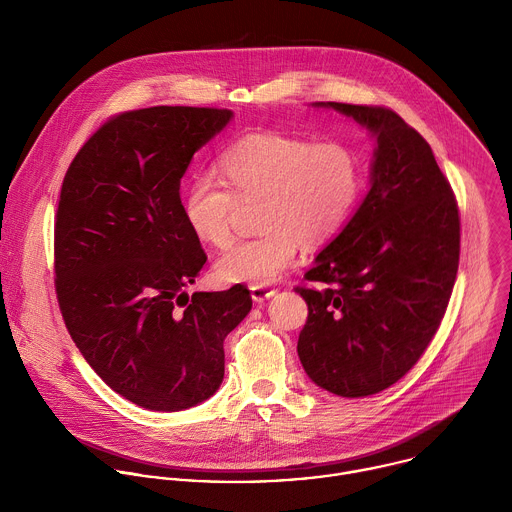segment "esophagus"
<instances>
[{
  "label": "esophagus",
  "instance_id": "esophagus-1",
  "mask_svg": "<svg viewBox=\"0 0 512 512\" xmlns=\"http://www.w3.org/2000/svg\"><path fill=\"white\" fill-rule=\"evenodd\" d=\"M275 294V287L269 285H251V298L253 302H265Z\"/></svg>",
  "mask_w": 512,
  "mask_h": 512
}]
</instances>
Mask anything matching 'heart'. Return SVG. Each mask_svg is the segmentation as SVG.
<instances>
[{"label":"heart","instance_id":"b5f03b06","mask_svg":"<svg viewBox=\"0 0 512 512\" xmlns=\"http://www.w3.org/2000/svg\"><path fill=\"white\" fill-rule=\"evenodd\" d=\"M221 175L194 174L184 194L192 233L225 247L233 237L239 202L257 208V237L231 245L216 261L221 279L267 285L296 261L302 241L318 247L334 239L360 192L358 160L340 141L312 143L261 131L237 139L221 156Z\"/></svg>","mask_w":512,"mask_h":512}]
</instances>
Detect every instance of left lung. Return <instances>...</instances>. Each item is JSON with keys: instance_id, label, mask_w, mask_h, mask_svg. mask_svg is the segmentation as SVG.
I'll return each mask as SVG.
<instances>
[{"instance_id": "left-lung-1", "label": "left lung", "mask_w": 512, "mask_h": 512, "mask_svg": "<svg viewBox=\"0 0 512 512\" xmlns=\"http://www.w3.org/2000/svg\"><path fill=\"white\" fill-rule=\"evenodd\" d=\"M332 107L377 135L371 190L296 291L308 304L298 354L340 397L375 395L421 358L460 263V212L429 143L381 105Z\"/></svg>"}]
</instances>
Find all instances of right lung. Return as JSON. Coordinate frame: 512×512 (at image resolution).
Here are the masks:
<instances>
[{
	"label": "right lung",
	"instance_id": "obj_1",
	"mask_svg": "<svg viewBox=\"0 0 512 512\" xmlns=\"http://www.w3.org/2000/svg\"><path fill=\"white\" fill-rule=\"evenodd\" d=\"M233 113L150 107L107 119L70 162L54 216V285L70 338L127 401L180 411L225 377V338L251 291H184L206 263L180 180Z\"/></svg>",
	"mask_w": 512,
	"mask_h": 512
}]
</instances>
